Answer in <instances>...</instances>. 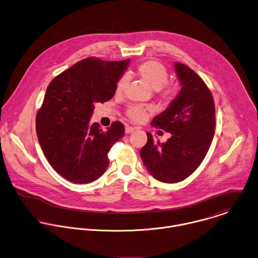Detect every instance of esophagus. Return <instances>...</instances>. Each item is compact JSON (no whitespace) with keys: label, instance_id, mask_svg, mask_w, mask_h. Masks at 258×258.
I'll return each instance as SVG.
<instances>
[{"label":"esophagus","instance_id":"34e87169","mask_svg":"<svg viewBox=\"0 0 258 258\" xmlns=\"http://www.w3.org/2000/svg\"><path fill=\"white\" fill-rule=\"evenodd\" d=\"M135 130H136L135 127H132V126H126V127H125V134H131V133H133Z\"/></svg>","mask_w":258,"mask_h":258}]
</instances>
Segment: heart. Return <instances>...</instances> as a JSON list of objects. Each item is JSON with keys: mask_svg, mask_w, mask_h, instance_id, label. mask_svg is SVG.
<instances>
[{"mask_svg": "<svg viewBox=\"0 0 258 258\" xmlns=\"http://www.w3.org/2000/svg\"><path fill=\"white\" fill-rule=\"evenodd\" d=\"M138 75L153 89H155L159 96L166 102L172 101L176 96V89L170 84H167L168 70L160 62L155 60H148L141 63L137 68ZM126 83V77L122 76L118 79L115 91L120 93ZM151 110L148 106L132 105L126 110V115L134 121H142L147 117L148 112Z\"/></svg>", "mask_w": 258, "mask_h": 258, "instance_id": "heart-1", "label": "heart"}]
</instances>
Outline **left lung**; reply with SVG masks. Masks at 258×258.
Segmentation results:
<instances>
[{"label":"left lung","mask_w":258,"mask_h":258,"mask_svg":"<svg viewBox=\"0 0 258 258\" xmlns=\"http://www.w3.org/2000/svg\"><path fill=\"white\" fill-rule=\"evenodd\" d=\"M181 90L169 107L154 117L151 124L172 137L166 143L148 142L140 155L148 172L164 183H178L201 165L215 134V104L202 78L187 65L176 62Z\"/></svg>","instance_id":"obj_1"}]
</instances>
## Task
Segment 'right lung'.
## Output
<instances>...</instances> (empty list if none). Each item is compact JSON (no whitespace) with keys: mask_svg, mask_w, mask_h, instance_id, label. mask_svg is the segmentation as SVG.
I'll use <instances>...</instances> for the list:
<instances>
[{"mask_svg":"<svg viewBox=\"0 0 258 258\" xmlns=\"http://www.w3.org/2000/svg\"><path fill=\"white\" fill-rule=\"evenodd\" d=\"M130 60L83 59L57 75L48 85L36 116V132L52 168L76 184L97 180L108 168L107 154L124 135L120 121L103 132L90 123L96 102L112 98Z\"/></svg>","mask_w":258,"mask_h":258,"instance_id":"right-lung-1","label":"right lung"}]
</instances>
